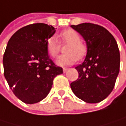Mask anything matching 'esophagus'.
Here are the masks:
<instances>
[{
	"mask_svg": "<svg viewBox=\"0 0 126 126\" xmlns=\"http://www.w3.org/2000/svg\"><path fill=\"white\" fill-rule=\"evenodd\" d=\"M67 70H68V69H67V68H63V72H64V73H66V72H67Z\"/></svg>",
	"mask_w": 126,
	"mask_h": 126,
	"instance_id": "esophagus-1",
	"label": "esophagus"
}]
</instances>
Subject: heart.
Wrapping results in <instances>:
<instances>
[{"instance_id":"b5f03b06","label":"heart","mask_w":126,"mask_h":126,"mask_svg":"<svg viewBox=\"0 0 126 126\" xmlns=\"http://www.w3.org/2000/svg\"><path fill=\"white\" fill-rule=\"evenodd\" d=\"M60 41L63 44L69 46L66 48L65 52L66 54L61 55L57 60V63L60 66H69L73 64L78 60L83 59L87 52V47L86 44L81 42L78 33L72 29H68L62 31L60 35ZM61 46L58 40L51 36L48 39L46 42V49L48 54L53 58L57 57Z\"/></svg>"}]
</instances>
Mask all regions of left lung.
Segmentation results:
<instances>
[{"mask_svg": "<svg viewBox=\"0 0 126 126\" xmlns=\"http://www.w3.org/2000/svg\"><path fill=\"white\" fill-rule=\"evenodd\" d=\"M85 39L87 54L75 67L78 78L70 86L74 94L87 103H98L112 92L120 72V55L113 35L102 26L92 23L71 25Z\"/></svg>", "mask_w": 126, "mask_h": 126, "instance_id": "left-lung-1", "label": "left lung"}]
</instances>
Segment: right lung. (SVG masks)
I'll return each instance as SVG.
<instances>
[{"label":"right lung","instance_id":"right-lung-1","mask_svg":"<svg viewBox=\"0 0 126 126\" xmlns=\"http://www.w3.org/2000/svg\"><path fill=\"white\" fill-rule=\"evenodd\" d=\"M55 33L51 25L35 23L17 31L6 46L3 64L10 89L26 104L37 103L49 93L63 69L49 58L46 42Z\"/></svg>","mask_w":126,"mask_h":126}]
</instances>
